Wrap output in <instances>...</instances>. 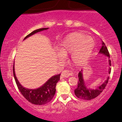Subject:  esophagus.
<instances>
[{"label":"esophagus","mask_w":122,"mask_h":122,"mask_svg":"<svg viewBox=\"0 0 122 122\" xmlns=\"http://www.w3.org/2000/svg\"><path fill=\"white\" fill-rule=\"evenodd\" d=\"M71 75H72V73H70L69 71L67 70H65L61 73V77H68Z\"/></svg>","instance_id":"1"}]
</instances>
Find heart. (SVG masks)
<instances>
[{"mask_svg":"<svg viewBox=\"0 0 122 122\" xmlns=\"http://www.w3.org/2000/svg\"><path fill=\"white\" fill-rule=\"evenodd\" d=\"M95 45L94 39L85 34L74 33L67 36L61 42L58 48L57 56L63 58V56L72 54L71 59L76 66H81L89 60Z\"/></svg>","mask_w":122,"mask_h":122,"instance_id":"heart-1","label":"heart"}]
</instances>
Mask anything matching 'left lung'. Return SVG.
Segmentation results:
<instances>
[{
    "instance_id": "8db88e82",
    "label": "left lung",
    "mask_w": 122,
    "mask_h": 122,
    "mask_svg": "<svg viewBox=\"0 0 122 122\" xmlns=\"http://www.w3.org/2000/svg\"><path fill=\"white\" fill-rule=\"evenodd\" d=\"M99 52L110 58V54L108 52V49L103 42H102V47H101ZM108 63H109L110 66H111L112 64H111L110 60H108ZM110 73L111 68H109L108 73L110 74ZM78 77H79V81L77 82V87L74 89V94L77 98L85 100H91L97 97L105 89L106 85H107V83H108V79H109V77L107 78V80L102 85L99 86L95 89H92L87 88V87L85 85L83 77L82 70H81L79 73Z\"/></svg>"
}]
</instances>
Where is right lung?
Segmentation results:
<instances>
[{
  "mask_svg": "<svg viewBox=\"0 0 122 122\" xmlns=\"http://www.w3.org/2000/svg\"><path fill=\"white\" fill-rule=\"evenodd\" d=\"M48 29V28H42L37 29L30 33L24 38L25 40L27 37L32 36L34 34L37 32H40L43 30ZM13 73H14V79L16 82L19 91L21 93L24 97L28 100L30 102L35 105H44L48 103L52 100L56 91V85L58 81L60 80V75L57 74L51 77L43 86L36 89H29L24 87L18 80L15 73L14 65L13 66Z\"/></svg>",
  "mask_w": 122,
  "mask_h": 122,
  "instance_id": "right-lung-1",
  "label": "right lung"
}]
</instances>
